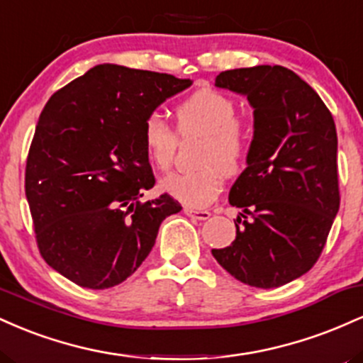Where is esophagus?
I'll use <instances>...</instances> for the list:
<instances>
[{
    "instance_id": "34e87169",
    "label": "esophagus",
    "mask_w": 363,
    "mask_h": 363,
    "mask_svg": "<svg viewBox=\"0 0 363 363\" xmlns=\"http://www.w3.org/2000/svg\"><path fill=\"white\" fill-rule=\"evenodd\" d=\"M184 213L194 220H208L211 216L210 211L206 210H194V208H184Z\"/></svg>"
}]
</instances>
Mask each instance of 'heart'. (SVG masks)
Wrapping results in <instances>:
<instances>
[{"mask_svg": "<svg viewBox=\"0 0 363 363\" xmlns=\"http://www.w3.org/2000/svg\"><path fill=\"white\" fill-rule=\"evenodd\" d=\"M181 136H201L196 170H179L165 176L160 187L191 208H203L222 193L223 172L242 169L249 153V133L235 118L237 106L227 95L199 90L184 99L174 111ZM145 153L157 169L167 170L177 150V133L158 114L145 119L141 129Z\"/></svg>", "mask_w": 363, "mask_h": 363, "instance_id": "obj_1", "label": "heart"}]
</instances>
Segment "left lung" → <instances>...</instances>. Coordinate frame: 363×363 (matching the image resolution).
I'll return each instance as SVG.
<instances>
[{
    "mask_svg": "<svg viewBox=\"0 0 363 363\" xmlns=\"http://www.w3.org/2000/svg\"><path fill=\"white\" fill-rule=\"evenodd\" d=\"M215 86L247 97L254 135L247 167L228 193L240 208L235 240L211 254L245 285L277 289L315 264L340 210L335 121L315 90L283 66L228 69Z\"/></svg>",
    "mask_w": 363,
    "mask_h": 363,
    "instance_id": "obj_1",
    "label": "left lung"
}]
</instances>
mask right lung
I'll use <instances>...</instances> for the list:
<instances>
[{
	"mask_svg": "<svg viewBox=\"0 0 363 363\" xmlns=\"http://www.w3.org/2000/svg\"><path fill=\"white\" fill-rule=\"evenodd\" d=\"M189 78L99 65L49 99L25 169V196L44 261L77 285L104 290L131 277L158 227L182 206L155 186L141 129Z\"/></svg>",
	"mask_w": 363,
	"mask_h": 363,
	"instance_id": "obj_1",
	"label": "right lung"
}]
</instances>
